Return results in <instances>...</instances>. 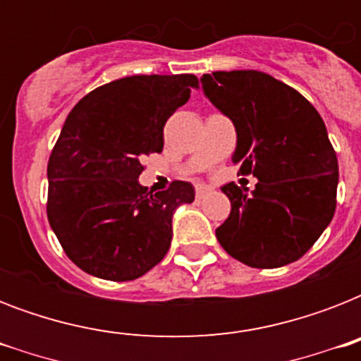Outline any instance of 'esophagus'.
<instances>
[{"label":"esophagus","instance_id":"esophagus-1","mask_svg":"<svg viewBox=\"0 0 361 361\" xmlns=\"http://www.w3.org/2000/svg\"><path fill=\"white\" fill-rule=\"evenodd\" d=\"M209 191H212L209 185H197V198H204Z\"/></svg>","mask_w":361,"mask_h":361}]
</instances>
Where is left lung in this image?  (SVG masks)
Returning <instances> with one entry per match:
<instances>
[{
  "mask_svg": "<svg viewBox=\"0 0 361 361\" xmlns=\"http://www.w3.org/2000/svg\"><path fill=\"white\" fill-rule=\"evenodd\" d=\"M200 82L236 127L232 163L258 180L251 195L221 187L232 208L215 236L251 268L302 258L336 214L339 166L324 121L302 93L260 71H217Z\"/></svg>",
  "mask_w": 361,
  "mask_h": 361,
  "instance_id": "1",
  "label": "left lung"
}]
</instances>
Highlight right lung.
<instances>
[{"mask_svg":"<svg viewBox=\"0 0 361 361\" xmlns=\"http://www.w3.org/2000/svg\"><path fill=\"white\" fill-rule=\"evenodd\" d=\"M198 87L195 75L125 76L71 110L48 159L47 215L67 257L86 274L133 281L157 266L172 241V215L195 187L138 183L142 159L163 152L164 123Z\"/></svg>","mask_w":361,"mask_h":361,"instance_id":"1","label":"right lung"}]
</instances>
